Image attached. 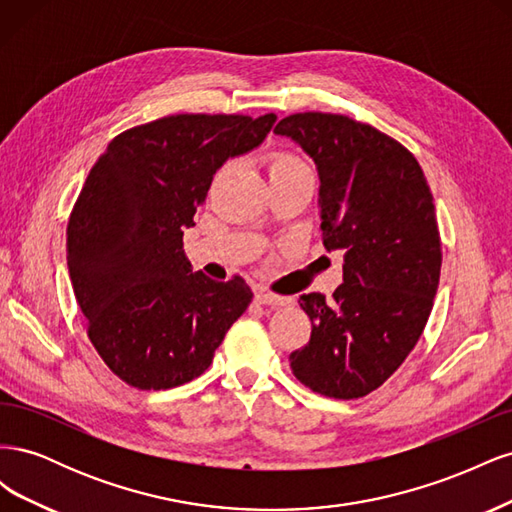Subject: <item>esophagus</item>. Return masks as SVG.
<instances>
[{"instance_id": "esophagus-1", "label": "esophagus", "mask_w": 512, "mask_h": 512, "mask_svg": "<svg viewBox=\"0 0 512 512\" xmlns=\"http://www.w3.org/2000/svg\"><path fill=\"white\" fill-rule=\"evenodd\" d=\"M256 301L262 303V305H271V307L288 303V299L282 297V294H275V292H269V290H256Z\"/></svg>"}]
</instances>
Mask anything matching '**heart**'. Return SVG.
I'll list each match as a JSON object with an SVG mask.
<instances>
[{
  "label": "heart",
  "mask_w": 512,
  "mask_h": 512,
  "mask_svg": "<svg viewBox=\"0 0 512 512\" xmlns=\"http://www.w3.org/2000/svg\"><path fill=\"white\" fill-rule=\"evenodd\" d=\"M297 170H309V166L290 151H280L275 153L269 162V175L277 173H297Z\"/></svg>",
  "instance_id": "obj_1"
}]
</instances>
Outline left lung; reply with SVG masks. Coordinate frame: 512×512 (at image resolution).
Returning a JSON list of instances; mask_svg holds the SVG:
<instances>
[{
	"label": "left lung",
	"mask_w": 512,
	"mask_h": 512,
	"mask_svg": "<svg viewBox=\"0 0 512 512\" xmlns=\"http://www.w3.org/2000/svg\"><path fill=\"white\" fill-rule=\"evenodd\" d=\"M275 134L316 162L322 243L344 252L333 299H299L312 337L290 354L292 374L324 397L359 399L395 374L431 314L442 267L433 196L412 153L367 123L297 113Z\"/></svg>",
	"instance_id": "left-lung-1"
}]
</instances>
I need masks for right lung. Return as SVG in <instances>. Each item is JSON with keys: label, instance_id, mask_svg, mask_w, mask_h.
<instances>
[{"label": "right lung", "instance_id": "right-lung-1", "mask_svg": "<svg viewBox=\"0 0 512 512\" xmlns=\"http://www.w3.org/2000/svg\"><path fill=\"white\" fill-rule=\"evenodd\" d=\"M275 115H168L117 134L68 220V271L91 344L117 378L164 391L198 378L252 301L243 277L192 273L194 226L215 170L258 147Z\"/></svg>", "mask_w": 512, "mask_h": 512}]
</instances>
